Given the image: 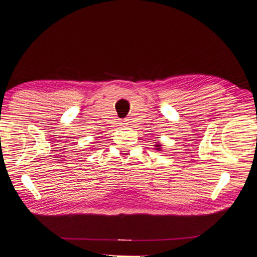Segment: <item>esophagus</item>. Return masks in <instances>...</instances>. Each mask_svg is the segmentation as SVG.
<instances>
[{
    "instance_id": "obj_1",
    "label": "esophagus",
    "mask_w": 257,
    "mask_h": 257,
    "mask_svg": "<svg viewBox=\"0 0 257 257\" xmlns=\"http://www.w3.org/2000/svg\"><path fill=\"white\" fill-rule=\"evenodd\" d=\"M129 123H131L129 122V119H124V121H123V124H125V125H128Z\"/></svg>"
}]
</instances>
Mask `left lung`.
<instances>
[{
    "label": "left lung",
    "instance_id": "8db88e82",
    "mask_svg": "<svg viewBox=\"0 0 257 257\" xmlns=\"http://www.w3.org/2000/svg\"><path fill=\"white\" fill-rule=\"evenodd\" d=\"M155 149H157V151L160 152V151H161V145H160V144H157V145H155Z\"/></svg>",
    "mask_w": 257,
    "mask_h": 257
}]
</instances>
